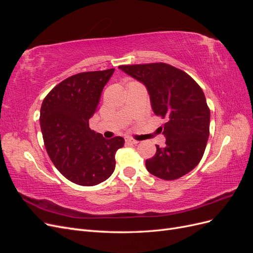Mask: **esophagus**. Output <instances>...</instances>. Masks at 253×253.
<instances>
[{
  "label": "esophagus",
  "instance_id": "34e87169",
  "mask_svg": "<svg viewBox=\"0 0 253 253\" xmlns=\"http://www.w3.org/2000/svg\"><path fill=\"white\" fill-rule=\"evenodd\" d=\"M126 141L127 143H131V144H137V143L139 142L138 140H136V139H134V138H126Z\"/></svg>",
  "mask_w": 253,
  "mask_h": 253
}]
</instances>
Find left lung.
Masks as SVG:
<instances>
[{
  "mask_svg": "<svg viewBox=\"0 0 253 253\" xmlns=\"http://www.w3.org/2000/svg\"><path fill=\"white\" fill-rule=\"evenodd\" d=\"M148 88L152 109L166 119L160 131L166 145L145 160L147 170L165 180L178 179L200 164L210 133V109L202 87L186 72L170 64L120 65Z\"/></svg>",
  "mask_w": 253,
  "mask_h": 253,
  "instance_id": "1",
  "label": "left lung"
}]
</instances>
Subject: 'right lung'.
Returning <instances> with one entry per match:
<instances>
[{
  "label": "right lung",
  "mask_w": 253,
  "mask_h": 253,
  "mask_svg": "<svg viewBox=\"0 0 253 253\" xmlns=\"http://www.w3.org/2000/svg\"><path fill=\"white\" fill-rule=\"evenodd\" d=\"M114 71L71 76L57 84L41 105L40 125L47 154L65 178L80 186L108 179L116 166V151L125 144L120 136L104 139L88 125Z\"/></svg>",
  "instance_id": "add662e5"
}]
</instances>
